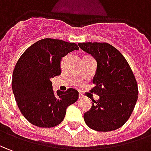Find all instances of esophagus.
<instances>
[{"label":"esophagus","mask_w":151,"mask_h":151,"mask_svg":"<svg viewBox=\"0 0 151 151\" xmlns=\"http://www.w3.org/2000/svg\"><path fill=\"white\" fill-rule=\"evenodd\" d=\"M83 97H84V96H83L82 94H80V97H79V98H80V99H82V98H83Z\"/></svg>","instance_id":"1"}]
</instances>
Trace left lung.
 Returning a JSON list of instances; mask_svg holds the SVG:
<instances>
[{
  "label": "left lung",
  "mask_w": 151,
  "mask_h": 151,
  "mask_svg": "<svg viewBox=\"0 0 151 151\" xmlns=\"http://www.w3.org/2000/svg\"><path fill=\"white\" fill-rule=\"evenodd\" d=\"M97 61L90 92L99 96L84 114L86 125L98 132H111L126 123L138 99L135 76L122 54L107 42H80Z\"/></svg>",
  "instance_id": "left-lung-1"
}]
</instances>
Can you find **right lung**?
Wrapping results in <instances>:
<instances>
[{
	"label": "right lung",
	"mask_w": 151,
	"mask_h": 151,
	"mask_svg": "<svg viewBox=\"0 0 151 151\" xmlns=\"http://www.w3.org/2000/svg\"><path fill=\"white\" fill-rule=\"evenodd\" d=\"M79 47L60 39L43 38L24 51L14 66L12 89L19 109L31 124L53 127L64 119L67 107L77 101V90H58L51 79L61 74V59Z\"/></svg>",
	"instance_id": "1"
}]
</instances>
